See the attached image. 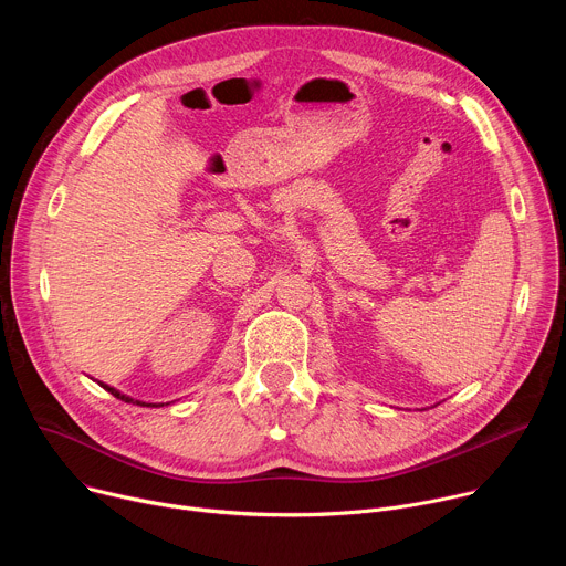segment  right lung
Returning a JSON list of instances; mask_svg holds the SVG:
<instances>
[{
  "label": "right lung",
  "instance_id": "obj_1",
  "mask_svg": "<svg viewBox=\"0 0 566 566\" xmlns=\"http://www.w3.org/2000/svg\"><path fill=\"white\" fill-rule=\"evenodd\" d=\"M103 385V382H101ZM109 394H114L116 398H120V400H125V402H136V406H143V408H156V406H151V402H140V400H134V398H129V396H125V394H120L118 389H114V387H109V385H103Z\"/></svg>",
  "mask_w": 566,
  "mask_h": 566
}]
</instances>
